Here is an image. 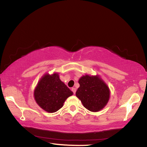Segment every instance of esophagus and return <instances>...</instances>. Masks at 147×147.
I'll return each mask as SVG.
<instances>
[{
    "instance_id": "34e87169",
    "label": "esophagus",
    "mask_w": 147,
    "mask_h": 147,
    "mask_svg": "<svg viewBox=\"0 0 147 147\" xmlns=\"http://www.w3.org/2000/svg\"><path fill=\"white\" fill-rule=\"evenodd\" d=\"M71 90H72V91L73 92V93H74V94H75V93H76V88H73L71 89Z\"/></svg>"
}]
</instances>
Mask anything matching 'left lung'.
I'll return each mask as SVG.
<instances>
[{"label":"left lung","instance_id":"8db88e82","mask_svg":"<svg viewBox=\"0 0 147 147\" xmlns=\"http://www.w3.org/2000/svg\"><path fill=\"white\" fill-rule=\"evenodd\" d=\"M76 96L86 109L93 112L101 110L108 102L110 91L98 75L86 74L79 79Z\"/></svg>","mask_w":147,"mask_h":147}]
</instances>
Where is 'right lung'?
Returning <instances> with one entry per match:
<instances>
[{
	"label": "right lung",
	"mask_w": 147,
	"mask_h": 147,
	"mask_svg": "<svg viewBox=\"0 0 147 147\" xmlns=\"http://www.w3.org/2000/svg\"><path fill=\"white\" fill-rule=\"evenodd\" d=\"M73 93L59 79L58 73L45 74L39 80L34 89L37 104L49 113H54L63 106V103Z\"/></svg>",
	"instance_id": "obj_1"
}]
</instances>
